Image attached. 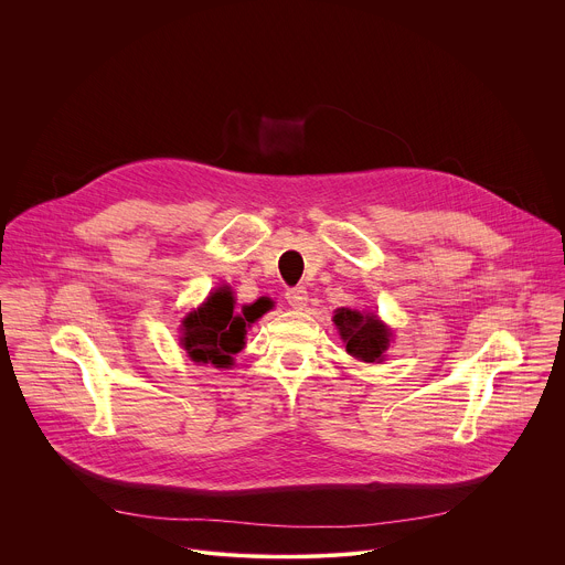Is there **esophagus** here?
<instances>
[{"instance_id": "34e87169", "label": "esophagus", "mask_w": 565, "mask_h": 565, "mask_svg": "<svg viewBox=\"0 0 565 565\" xmlns=\"http://www.w3.org/2000/svg\"><path fill=\"white\" fill-rule=\"evenodd\" d=\"M286 301L292 306V308H306V303H308V292H306V288H290L288 292H286Z\"/></svg>"}]
</instances>
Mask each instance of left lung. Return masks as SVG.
Instances as JSON below:
<instances>
[{"label": "left lung", "instance_id": "left-lung-1", "mask_svg": "<svg viewBox=\"0 0 565 565\" xmlns=\"http://www.w3.org/2000/svg\"><path fill=\"white\" fill-rule=\"evenodd\" d=\"M334 323L341 332V339L345 341V350L367 363H374L384 359V350L391 341V330L374 317V315H361L356 310L339 308L334 315Z\"/></svg>", "mask_w": 565, "mask_h": 565}]
</instances>
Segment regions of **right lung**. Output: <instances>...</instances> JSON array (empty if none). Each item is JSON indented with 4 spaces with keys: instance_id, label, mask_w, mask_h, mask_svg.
Segmentation results:
<instances>
[{
    "instance_id": "add662e5",
    "label": "right lung",
    "mask_w": 565,
    "mask_h": 565,
    "mask_svg": "<svg viewBox=\"0 0 565 565\" xmlns=\"http://www.w3.org/2000/svg\"><path fill=\"white\" fill-rule=\"evenodd\" d=\"M268 306L257 301L235 310V299L228 288H220L209 301L183 319V350L193 361L213 363L217 367L233 365V354L244 348L246 326L259 319Z\"/></svg>"
}]
</instances>
